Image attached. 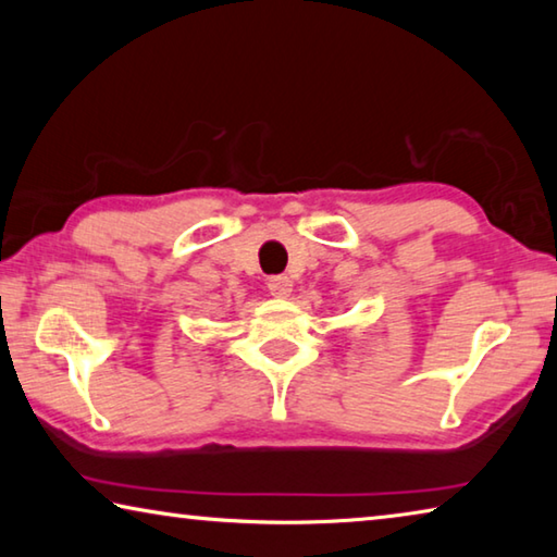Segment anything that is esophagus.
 Returning a JSON list of instances; mask_svg holds the SVG:
<instances>
[{
  "mask_svg": "<svg viewBox=\"0 0 557 557\" xmlns=\"http://www.w3.org/2000/svg\"><path fill=\"white\" fill-rule=\"evenodd\" d=\"M268 289H270L272 297L285 299V297H289V292H292V280L285 277V275L270 277V280H268Z\"/></svg>",
  "mask_w": 557,
  "mask_h": 557,
  "instance_id": "obj_1",
  "label": "esophagus"
}]
</instances>
